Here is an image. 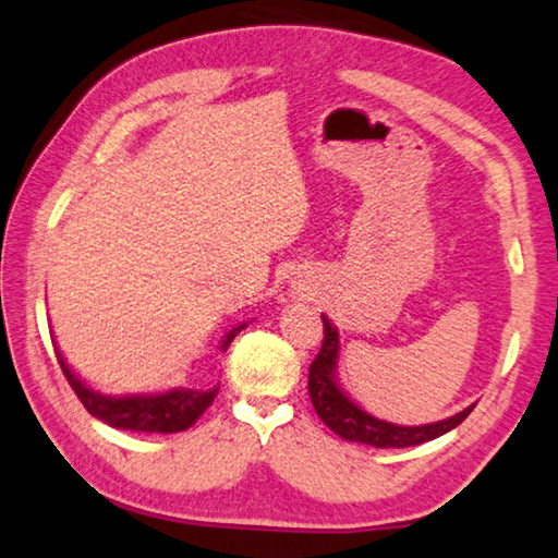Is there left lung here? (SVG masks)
Listing matches in <instances>:
<instances>
[{"mask_svg":"<svg viewBox=\"0 0 558 558\" xmlns=\"http://www.w3.org/2000/svg\"><path fill=\"white\" fill-rule=\"evenodd\" d=\"M323 327H325L323 348L311 365L307 392H311L317 417H320L327 427L335 432V435H340L342 439H350V441H360V445L377 447V449L414 447V445H422V441L447 435L449 429H454L457 424H462L466 417H470L474 404L466 407L464 412L454 414V417L441 420L435 424H422V427H400V424L383 422L373 417V414H367L338 387L335 367H338V357H340V338H338V330H335L325 315H323Z\"/></svg>","mask_w":558,"mask_h":558,"instance_id":"1","label":"left lung"}]
</instances>
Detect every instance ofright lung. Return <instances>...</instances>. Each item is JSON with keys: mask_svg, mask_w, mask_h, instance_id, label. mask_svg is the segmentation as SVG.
<instances>
[{"mask_svg": "<svg viewBox=\"0 0 558 558\" xmlns=\"http://www.w3.org/2000/svg\"><path fill=\"white\" fill-rule=\"evenodd\" d=\"M245 327L238 325L231 332L226 335L220 350H228V344ZM57 360L61 365V373H64L66 383L72 385L78 400L86 407V412L92 417L101 420L117 429H129V432H158V435H173V432L189 429L193 422H196L203 412L208 410L210 402L216 400L218 387L214 390H179L161 392V395H134V397H106L101 392H94L92 387H86L82 379H78L69 365L57 352Z\"/></svg>", "mask_w": 558, "mask_h": 558, "instance_id": "add662e5", "label": "right lung"}]
</instances>
